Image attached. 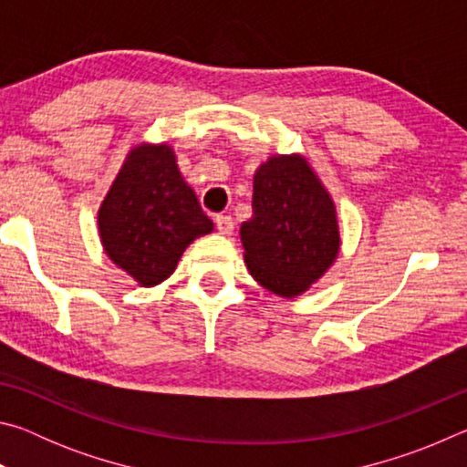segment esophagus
<instances>
[{
  "label": "esophagus",
  "mask_w": 467,
  "mask_h": 467,
  "mask_svg": "<svg viewBox=\"0 0 467 467\" xmlns=\"http://www.w3.org/2000/svg\"><path fill=\"white\" fill-rule=\"evenodd\" d=\"M216 228L220 231V234H231L233 228H234L233 218L226 216V214H218L216 216Z\"/></svg>",
  "instance_id": "34e87169"
}]
</instances>
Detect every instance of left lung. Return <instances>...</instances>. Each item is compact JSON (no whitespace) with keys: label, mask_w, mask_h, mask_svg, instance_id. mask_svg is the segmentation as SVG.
<instances>
[{"label":"left lung","mask_w":467,"mask_h":467,"mask_svg":"<svg viewBox=\"0 0 467 467\" xmlns=\"http://www.w3.org/2000/svg\"><path fill=\"white\" fill-rule=\"evenodd\" d=\"M253 216L243 223L253 278L280 296L309 288L337 255L336 208L298 156H274L253 179Z\"/></svg>","instance_id":"1"}]
</instances>
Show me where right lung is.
<instances>
[{"label":"right lung","instance_id":"obj_1","mask_svg":"<svg viewBox=\"0 0 467 467\" xmlns=\"http://www.w3.org/2000/svg\"><path fill=\"white\" fill-rule=\"evenodd\" d=\"M212 228L169 146L133 150L99 212L107 255L141 286L169 278L187 244Z\"/></svg>","mask_w":467,"mask_h":467}]
</instances>
